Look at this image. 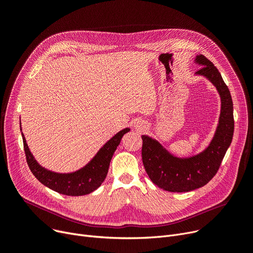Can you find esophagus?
Listing matches in <instances>:
<instances>
[{"mask_svg":"<svg viewBox=\"0 0 253 253\" xmlns=\"http://www.w3.org/2000/svg\"><path fill=\"white\" fill-rule=\"evenodd\" d=\"M144 124L143 123H137V125H136V129H138V130H142V128H144Z\"/></svg>","mask_w":253,"mask_h":253,"instance_id":"34e87169","label":"esophagus"}]
</instances>
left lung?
<instances>
[{
	"label": "left lung",
	"instance_id": "8db88e82",
	"mask_svg": "<svg viewBox=\"0 0 253 253\" xmlns=\"http://www.w3.org/2000/svg\"><path fill=\"white\" fill-rule=\"evenodd\" d=\"M196 63L202 68L196 74L209 79L219 92L221 111L219 124L210 145L198 155L188 159L175 158L161 144L142 136V161L151 181L172 192H185L206 185L217 173L234 135V109L232 95L219 71L203 54Z\"/></svg>",
	"mask_w": 253,
	"mask_h": 253
}]
</instances>
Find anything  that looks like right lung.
<instances>
[{
	"instance_id": "right-lung-1",
	"label": "right lung",
	"mask_w": 253,
	"mask_h": 253,
	"mask_svg": "<svg viewBox=\"0 0 253 253\" xmlns=\"http://www.w3.org/2000/svg\"><path fill=\"white\" fill-rule=\"evenodd\" d=\"M129 131L124 128L100 149L97 155L82 169L70 174H58L42 168L32 155L27 141L22 134L23 149H25L28 166L33 175L45 186L66 196H83L97 189L105 180L114 151L119 145L123 136Z\"/></svg>"
}]
</instances>
